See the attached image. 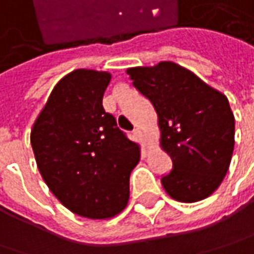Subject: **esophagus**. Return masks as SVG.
<instances>
[{
  "label": "esophagus",
  "instance_id": "esophagus-1",
  "mask_svg": "<svg viewBox=\"0 0 254 254\" xmlns=\"http://www.w3.org/2000/svg\"><path fill=\"white\" fill-rule=\"evenodd\" d=\"M142 130L139 129V127H136V129H133V138L136 139V141H141L142 139Z\"/></svg>",
  "mask_w": 254,
  "mask_h": 254
}]
</instances>
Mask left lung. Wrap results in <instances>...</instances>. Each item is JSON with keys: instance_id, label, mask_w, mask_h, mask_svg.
I'll list each match as a JSON object with an SVG mask.
<instances>
[{"instance_id": "1", "label": "left lung", "mask_w": 254, "mask_h": 254, "mask_svg": "<svg viewBox=\"0 0 254 254\" xmlns=\"http://www.w3.org/2000/svg\"><path fill=\"white\" fill-rule=\"evenodd\" d=\"M127 73L154 105L159 145L172 159V170L161 178L164 190L181 202L207 198L226 177L234 149V115L227 97L172 62Z\"/></svg>"}]
</instances>
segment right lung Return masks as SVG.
<instances>
[{
	"label": "right lung",
	"instance_id": "obj_1",
	"mask_svg": "<svg viewBox=\"0 0 254 254\" xmlns=\"http://www.w3.org/2000/svg\"><path fill=\"white\" fill-rule=\"evenodd\" d=\"M111 73L77 68L54 86L31 127L38 171L54 197L77 216L106 220L129 200L141 149L105 112Z\"/></svg>",
	"mask_w": 254,
	"mask_h": 254
}]
</instances>
